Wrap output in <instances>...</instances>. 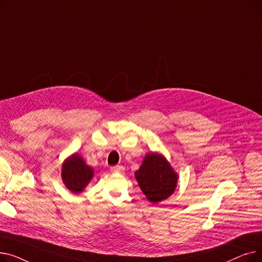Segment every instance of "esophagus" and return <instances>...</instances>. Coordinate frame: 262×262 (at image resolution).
Returning a JSON list of instances; mask_svg holds the SVG:
<instances>
[{"mask_svg":"<svg viewBox=\"0 0 262 262\" xmlns=\"http://www.w3.org/2000/svg\"><path fill=\"white\" fill-rule=\"evenodd\" d=\"M112 171L113 172H123L124 171V167L123 166H115V167H112Z\"/></svg>","mask_w":262,"mask_h":262,"instance_id":"esophagus-1","label":"esophagus"}]
</instances>
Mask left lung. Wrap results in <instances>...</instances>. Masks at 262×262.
I'll return each mask as SVG.
<instances>
[{
    "label": "left lung",
    "instance_id": "1",
    "mask_svg": "<svg viewBox=\"0 0 262 262\" xmlns=\"http://www.w3.org/2000/svg\"><path fill=\"white\" fill-rule=\"evenodd\" d=\"M135 177L140 189L152 203L167 200L176 188L178 175L169 161L158 153H148Z\"/></svg>",
    "mask_w": 262,
    "mask_h": 262
}]
</instances>
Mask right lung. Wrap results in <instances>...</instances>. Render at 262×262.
Masks as SVG:
<instances>
[{
	"instance_id": "1",
	"label": "right lung",
	"mask_w": 262,
	"mask_h": 262,
	"mask_svg": "<svg viewBox=\"0 0 262 262\" xmlns=\"http://www.w3.org/2000/svg\"><path fill=\"white\" fill-rule=\"evenodd\" d=\"M93 177V169L87 166L78 154L67 158L61 168V178L64 186L72 193H80Z\"/></svg>"
}]
</instances>
